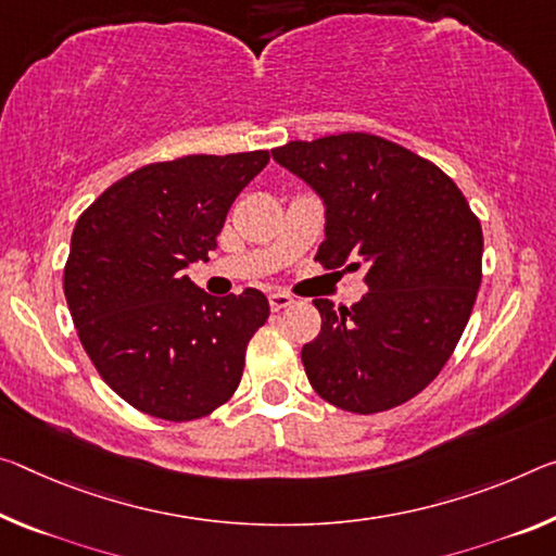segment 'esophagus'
<instances>
[{
    "label": "esophagus",
    "mask_w": 556,
    "mask_h": 556,
    "mask_svg": "<svg viewBox=\"0 0 556 556\" xmlns=\"http://www.w3.org/2000/svg\"><path fill=\"white\" fill-rule=\"evenodd\" d=\"M289 304H294V299L289 296V294H285V292H271V294H269V306H271V312H281V309H287Z\"/></svg>",
    "instance_id": "esophagus-1"
}]
</instances>
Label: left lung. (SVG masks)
Returning <instances> with one entry per match:
<instances>
[{
  "label": "left lung",
  "instance_id": "left-lung-1",
  "mask_svg": "<svg viewBox=\"0 0 556 556\" xmlns=\"http://www.w3.org/2000/svg\"><path fill=\"white\" fill-rule=\"evenodd\" d=\"M271 157L324 205L326 269H366L351 309L314 299L321 331L302 349L314 391L337 408L378 413L440 374L482 279V227L438 165L368 134L292 140Z\"/></svg>",
  "mask_w": 556,
  "mask_h": 556
}]
</instances>
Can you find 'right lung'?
<instances>
[{
  "label": "right lung",
  "mask_w": 556,
  "mask_h": 556,
  "mask_svg": "<svg viewBox=\"0 0 556 556\" xmlns=\"http://www.w3.org/2000/svg\"><path fill=\"white\" fill-rule=\"evenodd\" d=\"M267 163V151L151 163L78 217L64 269L68 312L96 371L148 416L195 420L240 386L267 296H210L182 269L207 260L235 198Z\"/></svg>",
  "instance_id": "add662e5"
}]
</instances>
